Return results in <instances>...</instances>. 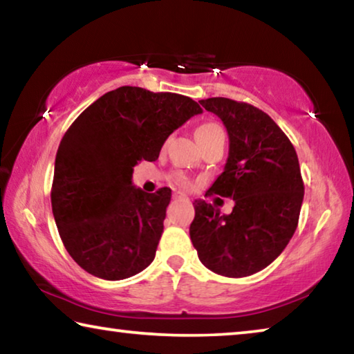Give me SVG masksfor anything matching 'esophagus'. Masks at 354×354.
Segmentation results:
<instances>
[{
	"mask_svg": "<svg viewBox=\"0 0 354 354\" xmlns=\"http://www.w3.org/2000/svg\"><path fill=\"white\" fill-rule=\"evenodd\" d=\"M173 198H176V200H187V197L184 194H181V192H178V194H175L173 195Z\"/></svg>",
	"mask_w": 354,
	"mask_h": 354,
	"instance_id": "1",
	"label": "esophagus"
}]
</instances>
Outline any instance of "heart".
<instances>
[{
  "mask_svg": "<svg viewBox=\"0 0 354 354\" xmlns=\"http://www.w3.org/2000/svg\"><path fill=\"white\" fill-rule=\"evenodd\" d=\"M218 133H223L222 129L218 127L214 122H205V124H200L197 129H195V138H197V142L201 143L205 142V140L218 136ZM178 183L181 184V186H187V179L184 176H179L178 178Z\"/></svg>",
  "mask_w": 354,
  "mask_h": 354,
  "instance_id": "1",
  "label": "heart"
}]
</instances>
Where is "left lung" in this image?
<instances>
[{
    "instance_id": "obj_1",
    "label": "left lung",
    "mask_w": 354,
    "mask_h": 354,
    "mask_svg": "<svg viewBox=\"0 0 354 354\" xmlns=\"http://www.w3.org/2000/svg\"><path fill=\"white\" fill-rule=\"evenodd\" d=\"M227 127L225 168L206 192L233 198L232 214L195 200L189 233L198 258L225 277L252 276L287 248L299 221L304 183L298 154L282 129L257 106L227 97L200 100Z\"/></svg>"
}]
</instances>
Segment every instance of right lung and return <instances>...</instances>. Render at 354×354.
Returning <instances> with one entry per match:
<instances>
[{
	"label": "right lung",
	"instance_id": "add662e5",
	"mask_svg": "<svg viewBox=\"0 0 354 354\" xmlns=\"http://www.w3.org/2000/svg\"><path fill=\"white\" fill-rule=\"evenodd\" d=\"M201 106L187 96L121 86L72 122L55 159L52 211L66 250L99 279L121 280L151 265L164 232L171 190L132 186L138 162Z\"/></svg>",
	"mask_w": 354,
	"mask_h": 354
}]
</instances>
